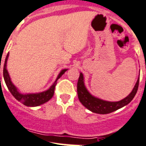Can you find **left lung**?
I'll use <instances>...</instances> for the list:
<instances>
[{
  "label": "left lung",
  "instance_id": "left-lung-1",
  "mask_svg": "<svg viewBox=\"0 0 146 146\" xmlns=\"http://www.w3.org/2000/svg\"><path fill=\"white\" fill-rule=\"evenodd\" d=\"M139 83V76L138 78L137 81L133 88V91H131V93L127 97L119 101H115V102L107 101V100L96 98L88 91V89L86 88L84 85V75L81 72L78 84H77L78 97L80 102L83 104V106H84L87 109H88L91 112L99 114H107L116 111L117 110L120 109L124 106L129 104L137 92Z\"/></svg>",
  "mask_w": 146,
  "mask_h": 146
}]
</instances>
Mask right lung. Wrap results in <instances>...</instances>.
<instances>
[{"label":"right lung","mask_w":146,"mask_h":146,"mask_svg":"<svg viewBox=\"0 0 146 146\" xmlns=\"http://www.w3.org/2000/svg\"><path fill=\"white\" fill-rule=\"evenodd\" d=\"M8 56L9 53L7 55L5 62L4 63V72L3 73H4V81L6 83V85L8 90L11 91V94L18 101H20V103H22L23 104H24L25 106H27V107H37V106H39V105L43 104H45V103L50 100L54 95V91H55V88L56 84H57L58 79L60 78L62 76V74L68 70L65 68V69H62L61 71L55 82L53 83L52 85L51 86L48 90L42 91V92H39V93L22 94L18 91L17 87H15V85L12 83L8 72L7 70V59H8Z\"/></svg>","instance_id":"1"}]
</instances>
